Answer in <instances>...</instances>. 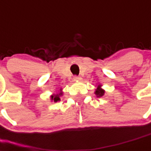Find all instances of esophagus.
I'll return each mask as SVG.
<instances>
[{
    "label": "esophagus",
    "mask_w": 151,
    "mask_h": 151,
    "mask_svg": "<svg viewBox=\"0 0 151 151\" xmlns=\"http://www.w3.org/2000/svg\"><path fill=\"white\" fill-rule=\"evenodd\" d=\"M74 81H81L82 78L80 77H77V76H75V77H74Z\"/></svg>",
    "instance_id": "esophagus-1"
}]
</instances>
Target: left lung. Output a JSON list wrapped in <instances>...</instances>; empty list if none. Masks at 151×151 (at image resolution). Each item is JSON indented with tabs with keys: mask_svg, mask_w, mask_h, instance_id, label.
Segmentation results:
<instances>
[{
	"mask_svg": "<svg viewBox=\"0 0 151 151\" xmlns=\"http://www.w3.org/2000/svg\"><path fill=\"white\" fill-rule=\"evenodd\" d=\"M105 91L104 90L103 88H102V85L101 84H98L97 85V88L95 89L94 93L96 94V96L97 97H102V96H104L105 94Z\"/></svg>",
	"mask_w": 151,
	"mask_h": 151,
	"instance_id": "obj_1",
	"label": "left lung"
}]
</instances>
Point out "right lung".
Segmentation results:
<instances>
[{
  "instance_id": "right-lung-1",
  "label": "right lung",
  "mask_w": 151,
  "mask_h": 151,
  "mask_svg": "<svg viewBox=\"0 0 151 151\" xmlns=\"http://www.w3.org/2000/svg\"><path fill=\"white\" fill-rule=\"evenodd\" d=\"M63 89L60 88V92H58V93H53V94H52L50 96V99L51 101H52V102H58V101H60V96H63Z\"/></svg>"
}]
</instances>
